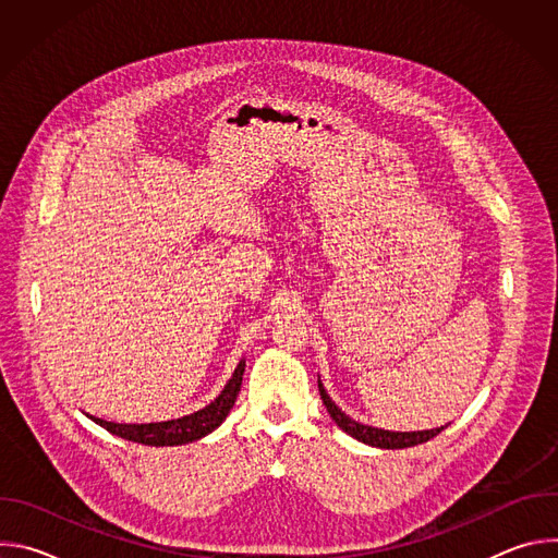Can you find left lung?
Listing matches in <instances>:
<instances>
[{
    "label": "left lung",
    "mask_w": 558,
    "mask_h": 558,
    "mask_svg": "<svg viewBox=\"0 0 558 558\" xmlns=\"http://www.w3.org/2000/svg\"><path fill=\"white\" fill-rule=\"evenodd\" d=\"M317 388H320V397H323V404L327 407L329 415L333 417V422L351 437H355L357 441H364L368 446L375 448H411L417 444H424L433 437H437L446 426L441 428H433V430H417V433H390V430H381V428H373V426H364L360 422H353L349 415H344L336 404L331 397L327 395L325 386L317 381Z\"/></svg>",
    "instance_id": "left-lung-1"
}]
</instances>
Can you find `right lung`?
I'll use <instances>...</instances> for the list:
<instances>
[{"mask_svg": "<svg viewBox=\"0 0 558 558\" xmlns=\"http://www.w3.org/2000/svg\"><path fill=\"white\" fill-rule=\"evenodd\" d=\"M243 373H245V360H241L238 368L233 371L231 379L227 381V386L222 388V392L216 397V400L205 407L203 411H196L192 415H185L181 420H170V422H158V424H114V422H106L99 417H93V422H97L99 426H104L106 430H110L112 435H119L128 441H136V444H145V446H181V444H190L196 441L205 435H209L214 428H218L225 417L229 415L238 392H241V384H243Z\"/></svg>", "mask_w": 558, "mask_h": 558, "instance_id": "add662e5", "label": "right lung"}]
</instances>
